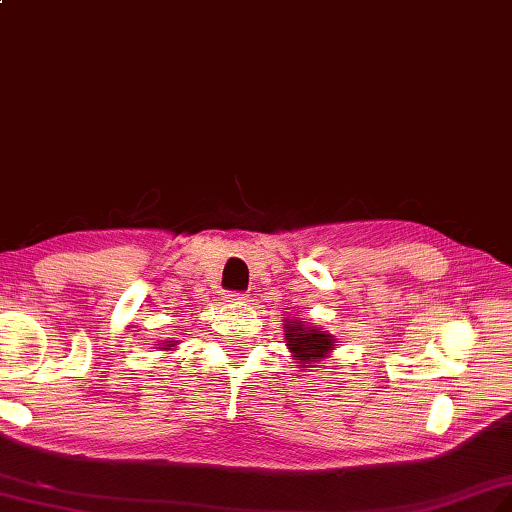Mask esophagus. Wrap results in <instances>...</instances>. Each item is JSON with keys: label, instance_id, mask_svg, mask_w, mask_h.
Masks as SVG:
<instances>
[{"label": "esophagus", "instance_id": "esophagus-1", "mask_svg": "<svg viewBox=\"0 0 512 512\" xmlns=\"http://www.w3.org/2000/svg\"><path fill=\"white\" fill-rule=\"evenodd\" d=\"M246 298H248V296H246L244 292H231V294H227V303H229V305H242Z\"/></svg>", "mask_w": 512, "mask_h": 512}]
</instances>
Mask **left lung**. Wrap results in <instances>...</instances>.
Listing matches in <instances>:
<instances>
[{
  "instance_id": "obj_1",
  "label": "left lung",
  "mask_w": 512,
  "mask_h": 512,
  "mask_svg": "<svg viewBox=\"0 0 512 512\" xmlns=\"http://www.w3.org/2000/svg\"><path fill=\"white\" fill-rule=\"evenodd\" d=\"M285 339L292 357L300 368H311L313 363L329 359L337 342L331 333L322 331L320 326H311L303 320H285Z\"/></svg>"
}]
</instances>
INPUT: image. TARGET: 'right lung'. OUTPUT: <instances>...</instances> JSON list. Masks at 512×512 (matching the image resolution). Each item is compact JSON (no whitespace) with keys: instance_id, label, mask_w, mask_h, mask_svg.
I'll return each instance as SVG.
<instances>
[{"instance_id":"right-lung-1","label":"right lung","mask_w":512,"mask_h":512,"mask_svg":"<svg viewBox=\"0 0 512 512\" xmlns=\"http://www.w3.org/2000/svg\"><path fill=\"white\" fill-rule=\"evenodd\" d=\"M175 348V342H164V346L160 350H173Z\"/></svg>"}]
</instances>
